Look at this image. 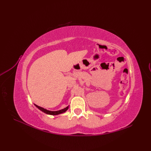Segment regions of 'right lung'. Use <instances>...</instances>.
I'll return each instance as SVG.
<instances>
[{
	"label": "right lung",
	"instance_id": "add662e5",
	"mask_svg": "<svg viewBox=\"0 0 151 151\" xmlns=\"http://www.w3.org/2000/svg\"><path fill=\"white\" fill-rule=\"evenodd\" d=\"M34 104L35 105L36 107H37L42 111L44 112L45 113H46V114H48V115H59V114H61V113H63L65 112L67 110V109H68V106L66 108H63L62 109H60V110H58V111H50V110H47V109H44L42 107H40L39 106H37V105L35 104Z\"/></svg>",
	"mask_w": 151,
	"mask_h": 151
}]
</instances>
